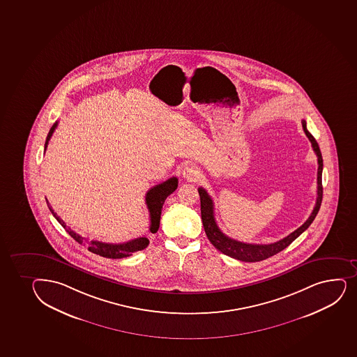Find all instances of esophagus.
Segmentation results:
<instances>
[{
  "label": "esophagus",
  "mask_w": 357,
  "mask_h": 357,
  "mask_svg": "<svg viewBox=\"0 0 357 357\" xmlns=\"http://www.w3.org/2000/svg\"><path fill=\"white\" fill-rule=\"evenodd\" d=\"M200 172L197 169L196 166L191 165V164H188V165L185 166L184 169H183V176L188 179V181H197L198 178H199Z\"/></svg>",
  "instance_id": "1"
}]
</instances>
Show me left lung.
<instances>
[{"label": "left lung", "mask_w": 357, "mask_h": 357, "mask_svg": "<svg viewBox=\"0 0 357 357\" xmlns=\"http://www.w3.org/2000/svg\"><path fill=\"white\" fill-rule=\"evenodd\" d=\"M302 126H303L304 133L307 135L310 140L311 146L314 149V153L317 155L319 161V171H317V199L314 205L312 213L304 222L302 227H299L297 230L294 231L292 234L287 237L280 239L278 242L271 243V244H248V243L238 242L232 238L227 237V234H222L215 218V207H213V200L208 196L203 188H198L200 197V210H202V220H203L204 230L206 234L208 241L212 243V245L215 249L219 250L220 252L227 255L229 257L234 258L238 261H261L266 258L271 257L273 255L280 252L282 250L288 248L296 238L303 234L307 227H310L311 222H314L316 215L319 213L321 203L323 198L322 188V171L323 159L322 153L319 150V144L314 140V137L311 135L310 132L307 130V123L305 120H302Z\"/></svg>", "instance_id": "obj_1"}]
</instances>
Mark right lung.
Masks as SVG:
<instances>
[{"label": "right lung", "mask_w": 357, "mask_h": 357, "mask_svg": "<svg viewBox=\"0 0 357 357\" xmlns=\"http://www.w3.org/2000/svg\"><path fill=\"white\" fill-rule=\"evenodd\" d=\"M56 126H58V121L54 123L50 130V133L47 135L45 151H46L50 137L53 135L54 130H55ZM176 188H178V179H176V176H172V178H169V179L164 181V183L155 185L153 188H150L147 193H146V205H147V208H149V212H150V231L152 234H155L158 229H159V225H160L161 210H162V205L165 203L166 198L171 193L176 191ZM46 202L50 211L52 212V215L61 224V227L68 232L69 236L73 237L79 244H84V245L87 246V249L91 252L96 253V255H99V256H102V257L118 259V258L128 257L135 251H142V250L146 249L147 245L150 244V241H149V238L146 237V236L135 238V239H132L130 242L123 243V244H108V243L98 242V241H87L86 238L81 237L79 234H75L73 230H70L66 225V222L54 212L53 208H52L50 203H48V200L46 199Z\"/></svg>", "instance_id": "right-lung-1"}]
</instances>
